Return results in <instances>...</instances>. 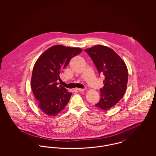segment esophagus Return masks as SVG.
Masks as SVG:
<instances>
[{
  "instance_id": "obj_1",
  "label": "esophagus",
  "mask_w": 156,
  "mask_h": 156,
  "mask_svg": "<svg viewBox=\"0 0 156 156\" xmlns=\"http://www.w3.org/2000/svg\"><path fill=\"white\" fill-rule=\"evenodd\" d=\"M76 90H78V91H80V92H82V91H83V90H85V88H83V89H80V88H76Z\"/></svg>"
}]
</instances>
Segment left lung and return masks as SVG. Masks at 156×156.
Wrapping results in <instances>:
<instances>
[{
  "label": "left lung",
  "instance_id": "obj_1",
  "mask_svg": "<svg viewBox=\"0 0 156 156\" xmlns=\"http://www.w3.org/2000/svg\"><path fill=\"white\" fill-rule=\"evenodd\" d=\"M92 60L99 74L104 75V86L101 90V98L95 105L107 111L117 104L126 92L128 72L125 62L111 48L101 45L85 49Z\"/></svg>",
  "mask_w": 156,
  "mask_h": 156
}]
</instances>
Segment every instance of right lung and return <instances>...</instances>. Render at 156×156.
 I'll return each instance as SVG.
<instances>
[{
    "instance_id": "1",
    "label": "right lung",
    "mask_w": 156,
    "mask_h": 156,
    "mask_svg": "<svg viewBox=\"0 0 156 156\" xmlns=\"http://www.w3.org/2000/svg\"><path fill=\"white\" fill-rule=\"evenodd\" d=\"M80 48L56 45L47 50L33 67L31 87L38 108L49 116L62 111L68 103L72 93L57 82L63 69L70 60L82 52Z\"/></svg>"
}]
</instances>
